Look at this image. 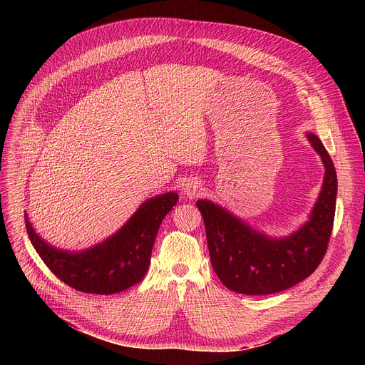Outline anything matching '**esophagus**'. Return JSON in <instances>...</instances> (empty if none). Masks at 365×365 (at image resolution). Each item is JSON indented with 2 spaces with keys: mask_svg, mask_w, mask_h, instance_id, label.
Listing matches in <instances>:
<instances>
[{
  "mask_svg": "<svg viewBox=\"0 0 365 365\" xmlns=\"http://www.w3.org/2000/svg\"><path fill=\"white\" fill-rule=\"evenodd\" d=\"M201 190V183L195 179H189L186 180V183L183 185V192L185 195L194 198L195 195H198V192Z\"/></svg>",
  "mask_w": 365,
  "mask_h": 365,
  "instance_id": "esophagus-1",
  "label": "esophagus"
}]
</instances>
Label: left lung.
I'll list each match as a JSON object with an SVG mask.
<instances>
[{
  "label": "left lung",
  "mask_w": 365,
  "mask_h": 365,
  "mask_svg": "<svg viewBox=\"0 0 365 365\" xmlns=\"http://www.w3.org/2000/svg\"><path fill=\"white\" fill-rule=\"evenodd\" d=\"M322 160L325 173L312 212L297 231L269 237L210 200H198L210 259L226 289L262 296L290 289L308 278L327 252L337 195L334 164L314 133L306 134Z\"/></svg>",
  "instance_id": "1"
}]
</instances>
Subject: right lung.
<instances>
[{"mask_svg":"<svg viewBox=\"0 0 365 365\" xmlns=\"http://www.w3.org/2000/svg\"><path fill=\"white\" fill-rule=\"evenodd\" d=\"M178 200L173 190L146 200L117 232L80 252L50 245L35 232L26 213L25 223L38 256L61 281L83 293L115 294L145 278L161 222Z\"/></svg>","mask_w":365,"mask_h":365,"instance_id":"1","label":"right lung"}]
</instances>
